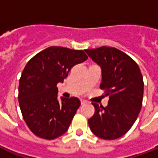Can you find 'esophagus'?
Instances as JSON below:
<instances>
[{"mask_svg": "<svg viewBox=\"0 0 158 158\" xmlns=\"http://www.w3.org/2000/svg\"><path fill=\"white\" fill-rule=\"evenodd\" d=\"M85 103H87V102H86L85 100H81V104H82V105L85 104Z\"/></svg>", "mask_w": 158, "mask_h": 158, "instance_id": "obj_1", "label": "esophagus"}]
</instances>
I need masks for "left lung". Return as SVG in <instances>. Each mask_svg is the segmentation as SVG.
Returning a JSON list of instances; mask_svg holds the SVG:
<instances>
[{"label":"left lung","instance_id":"1","mask_svg":"<svg viewBox=\"0 0 158 158\" xmlns=\"http://www.w3.org/2000/svg\"><path fill=\"white\" fill-rule=\"evenodd\" d=\"M102 69L100 88L109 96L106 106L92 103L95 113L88 120L93 134L103 139H115L129 131L142 106L144 83L139 66L114 47L85 50Z\"/></svg>","mask_w":158,"mask_h":158}]
</instances>
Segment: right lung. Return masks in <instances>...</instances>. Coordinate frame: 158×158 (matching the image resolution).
Segmentation results:
<instances>
[{
    "instance_id": "add662e5",
    "label": "right lung",
    "mask_w": 158,
    "mask_h": 158,
    "mask_svg": "<svg viewBox=\"0 0 158 158\" xmlns=\"http://www.w3.org/2000/svg\"><path fill=\"white\" fill-rule=\"evenodd\" d=\"M88 56L82 50L51 46L26 64L19 79V102L23 118L36 136L53 139L68 130L80 106L77 97L57 100V83Z\"/></svg>"
}]
</instances>
